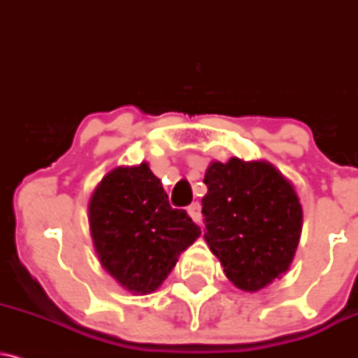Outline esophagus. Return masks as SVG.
<instances>
[{
	"mask_svg": "<svg viewBox=\"0 0 358 358\" xmlns=\"http://www.w3.org/2000/svg\"><path fill=\"white\" fill-rule=\"evenodd\" d=\"M187 212L193 218V222L201 223V206H200V203H192L190 206H188Z\"/></svg>",
	"mask_w": 358,
	"mask_h": 358,
	"instance_id": "1",
	"label": "esophagus"
}]
</instances>
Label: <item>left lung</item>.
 <instances>
[{"label":"left lung","instance_id":"1","mask_svg":"<svg viewBox=\"0 0 358 358\" xmlns=\"http://www.w3.org/2000/svg\"><path fill=\"white\" fill-rule=\"evenodd\" d=\"M205 240L240 290L257 292L290 268L303 212L292 183L268 162L230 158L205 171Z\"/></svg>","mask_w":358,"mask_h":358}]
</instances>
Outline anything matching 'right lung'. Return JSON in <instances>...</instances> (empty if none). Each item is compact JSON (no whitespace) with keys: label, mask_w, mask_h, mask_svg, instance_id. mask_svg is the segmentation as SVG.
Instances as JSON below:
<instances>
[{"label":"right lung","mask_w":358,"mask_h":358,"mask_svg":"<svg viewBox=\"0 0 358 358\" xmlns=\"http://www.w3.org/2000/svg\"><path fill=\"white\" fill-rule=\"evenodd\" d=\"M88 222L103 268L140 295L157 290L201 234L185 210L171 208L148 163L103 176L90 198Z\"/></svg>","instance_id":"right-lung-1"}]
</instances>
